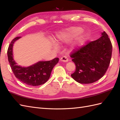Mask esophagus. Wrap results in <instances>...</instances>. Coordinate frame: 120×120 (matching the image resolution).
Wrapping results in <instances>:
<instances>
[{
    "label": "esophagus",
    "instance_id": "1",
    "mask_svg": "<svg viewBox=\"0 0 120 120\" xmlns=\"http://www.w3.org/2000/svg\"><path fill=\"white\" fill-rule=\"evenodd\" d=\"M60 61H62L64 62H68V58L66 57V56H63V57L60 58Z\"/></svg>",
    "mask_w": 120,
    "mask_h": 120
}]
</instances>
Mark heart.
Returning a JSON list of instances; mask_svg holds the SVG:
<instances>
[{"mask_svg": "<svg viewBox=\"0 0 120 120\" xmlns=\"http://www.w3.org/2000/svg\"><path fill=\"white\" fill-rule=\"evenodd\" d=\"M83 29L79 26H73L59 32L56 35L55 40L58 44H67L75 39L71 47L73 48L80 47L90 38L89 31H83ZM56 47V46H55Z\"/></svg>", "mask_w": 120, "mask_h": 120, "instance_id": "heart-1", "label": "heart"}]
</instances>
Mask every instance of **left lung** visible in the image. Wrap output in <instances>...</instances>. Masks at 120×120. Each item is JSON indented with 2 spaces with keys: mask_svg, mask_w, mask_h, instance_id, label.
I'll use <instances>...</instances> for the list:
<instances>
[{
  "mask_svg": "<svg viewBox=\"0 0 120 120\" xmlns=\"http://www.w3.org/2000/svg\"><path fill=\"white\" fill-rule=\"evenodd\" d=\"M112 46L108 35L104 31L101 37L71 55L76 65L72 77L80 83H91L105 74L110 64Z\"/></svg>",
  "mask_w": 120,
  "mask_h": 120,
  "instance_id": "left-lung-1",
  "label": "left lung"
}]
</instances>
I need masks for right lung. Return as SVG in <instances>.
Segmentation results:
<instances>
[{"label":"right lung","mask_w":120,"mask_h":120,"mask_svg":"<svg viewBox=\"0 0 120 120\" xmlns=\"http://www.w3.org/2000/svg\"><path fill=\"white\" fill-rule=\"evenodd\" d=\"M21 38H14L8 49V58L13 72L17 79L27 85L32 86L43 85L49 79L53 67L59 61V58L47 61H40L27 67L18 65L13 58V47L14 43Z\"/></svg>","instance_id":"1"}]
</instances>
